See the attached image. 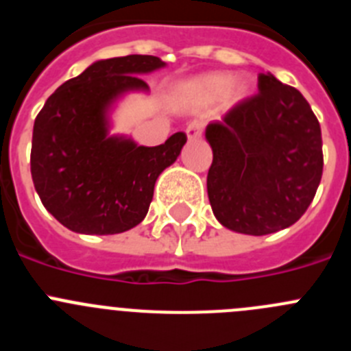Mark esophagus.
Listing matches in <instances>:
<instances>
[{"mask_svg": "<svg viewBox=\"0 0 351 351\" xmlns=\"http://www.w3.org/2000/svg\"><path fill=\"white\" fill-rule=\"evenodd\" d=\"M202 132H204V125H202L200 121H191V123L186 127V136H188V141L200 139Z\"/></svg>", "mask_w": 351, "mask_h": 351, "instance_id": "obj_1", "label": "esophagus"}]
</instances>
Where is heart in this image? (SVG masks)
Wrapping results in <instances>:
<instances>
[{"label":"heart","instance_id":"obj_1","mask_svg":"<svg viewBox=\"0 0 351 351\" xmlns=\"http://www.w3.org/2000/svg\"><path fill=\"white\" fill-rule=\"evenodd\" d=\"M252 78L249 75L231 76L223 71L200 75L186 83V92L198 104L210 106L219 101L226 111L247 101L252 94Z\"/></svg>","mask_w":351,"mask_h":351}]
</instances>
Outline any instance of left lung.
<instances>
[{
  "label": "left lung",
  "mask_w": 351,
  "mask_h": 351,
  "mask_svg": "<svg viewBox=\"0 0 351 351\" xmlns=\"http://www.w3.org/2000/svg\"><path fill=\"white\" fill-rule=\"evenodd\" d=\"M259 94L205 128L212 147L207 193L215 219L234 233H276L306 212L322 179V134L306 99L271 73Z\"/></svg>",
  "instance_id": "1"
}]
</instances>
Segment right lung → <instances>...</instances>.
I'll list each match as a JSON object with an SVG mask.
<instances>
[{
    "instance_id": "right-lung-1",
    "label": "right lung",
    "mask_w": 351,
    "mask_h": 351,
    "mask_svg": "<svg viewBox=\"0 0 351 351\" xmlns=\"http://www.w3.org/2000/svg\"><path fill=\"white\" fill-rule=\"evenodd\" d=\"M165 66L154 56L95 60L45 102L34 120L31 176L41 204L67 230L117 234L146 217L154 182L178 160L186 134L139 146L111 134L112 112L125 95L149 92L141 75Z\"/></svg>"
}]
</instances>
